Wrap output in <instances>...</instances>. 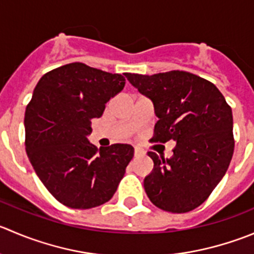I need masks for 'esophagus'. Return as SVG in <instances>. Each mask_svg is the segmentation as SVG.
Masks as SVG:
<instances>
[{"label":"esophagus","instance_id":"34e87169","mask_svg":"<svg viewBox=\"0 0 254 254\" xmlns=\"http://www.w3.org/2000/svg\"><path fill=\"white\" fill-rule=\"evenodd\" d=\"M134 155H135V157H137V156H141V155H142V150H140L139 147H135Z\"/></svg>","mask_w":254,"mask_h":254}]
</instances>
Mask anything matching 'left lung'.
<instances>
[{"label":"left lung","instance_id":"1","mask_svg":"<svg viewBox=\"0 0 254 254\" xmlns=\"http://www.w3.org/2000/svg\"><path fill=\"white\" fill-rule=\"evenodd\" d=\"M125 77L154 103L159 120L150 142L176 141L170 159L147 152L154 161L144 180L147 197L167 212L195 210L207 200L232 159V109L213 83L190 72Z\"/></svg>","mask_w":254,"mask_h":254}]
</instances>
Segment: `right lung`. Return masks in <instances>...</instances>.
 <instances>
[{
	"label": "right lung",
	"mask_w": 254,
	"mask_h": 254,
	"mask_svg": "<svg viewBox=\"0 0 254 254\" xmlns=\"http://www.w3.org/2000/svg\"><path fill=\"white\" fill-rule=\"evenodd\" d=\"M125 78L74 62L46 73L24 114L26 151L51 195L70 208L97 207L115 193L134 156L129 144L98 149L88 141Z\"/></svg>",
	"instance_id": "1"
}]
</instances>
